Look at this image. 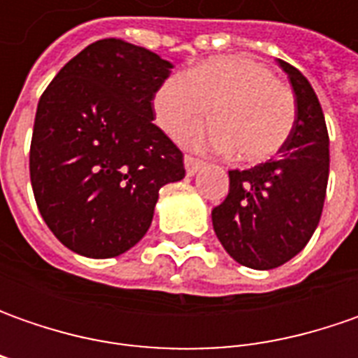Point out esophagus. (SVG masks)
<instances>
[{
  "label": "esophagus",
  "instance_id": "1",
  "mask_svg": "<svg viewBox=\"0 0 358 358\" xmlns=\"http://www.w3.org/2000/svg\"><path fill=\"white\" fill-rule=\"evenodd\" d=\"M185 171L187 175H195V173L199 171L201 167L205 165V161H201V159L193 157V155H185Z\"/></svg>",
  "mask_w": 358,
  "mask_h": 358
}]
</instances>
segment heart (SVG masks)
Listing matches in <instances>:
<instances>
[{"label":"heart","instance_id":"obj_1","mask_svg":"<svg viewBox=\"0 0 358 358\" xmlns=\"http://www.w3.org/2000/svg\"><path fill=\"white\" fill-rule=\"evenodd\" d=\"M161 129L179 131L213 107V123L191 125L179 139L195 149L233 151L245 163L273 157L295 127L296 101L265 63L245 55L215 57L167 77L153 99Z\"/></svg>","mask_w":358,"mask_h":358}]
</instances>
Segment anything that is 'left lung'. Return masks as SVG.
Returning <instances> with one entry per match:
<instances>
[{"label":"left lung","mask_w":358,"mask_h":358,"mask_svg":"<svg viewBox=\"0 0 358 358\" xmlns=\"http://www.w3.org/2000/svg\"><path fill=\"white\" fill-rule=\"evenodd\" d=\"M295 91L296 119L279 155L229 171V195L213 209V229L237 263L267 271L305 249L323 213L329 133L315 91L296 67L279 59Z\"/></svg>","instance_id":"1"}]
</instances>
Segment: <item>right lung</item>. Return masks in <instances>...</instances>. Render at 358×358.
I'll return each mask as SVG.
<instances>
[{"instance_id": "right-lung-1", "label": "right lung", "mask_w": 358, "mask_h": 358, "mask_svg": "<svg viewBox=\"0 0 358 358\" xmlns=\"http://www.w3.org/2000/svg\"><path fill=\"white\" fill-rule=\"evenodd\" d=\"M171 63L99 39L62 67L35 113L29 175L37 209L73 253L109 259L143 239L159 189L185 177L183 153L153 123Z\"/></svg>"}]
</instances>
